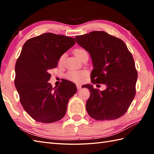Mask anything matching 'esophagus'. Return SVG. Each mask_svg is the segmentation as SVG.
Masks as SVG:
<instances>
[{"label": "esophagus", "mask_w": 154, "mask_h": 154, "mask_svg": "<svg viewBox=\"0 0 154 154\" xmlns=\"http://www.w3.org/2000/svg\"><path fill=\"white\" fill-rule=\"evenodd\" d=\"M76 86H77V88L78 90H79L80 88H81V85H79V84H77Z\"/></svg>", "instance_id": "34e87169"}]
</instances>
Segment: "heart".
Returning <instances> with one entry per match:
<instances>
[{
    "instance_id": "obj_1",
    "label": "heart",
    "mask_w": 154,
    "mask_h": 154,
    "mask_svg": "<svg viewBox=\"0 0 154 154\" xmlns=\"http://www.w3.org/2000/svg\"><path fill=\"white\" fill-rule=\"evenodd\" d=\"M74 54L79 59L82 60L85 56H88V52L87 50L83 48H77L74 50ZM66 54L64 53L63 54L61 55L59 58V62L62 63L64 60L66 58ZM87 72L85 70H81V71H75L72 70L69 71L66 74V77L67 79H69L71 81H73L74 82H81L83 79V78L86 76Z\"/></svg>"
}]
</instances>
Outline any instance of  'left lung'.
Listing matches in <instances>:
<instances>
[{"label": "left lung", "instance_id": "obj_1", "mask_svg": "<svg viewBox=\"0 0 154 154\" xmlns=\"http://www.w3.org/2000/svg\"><path fill=\"white\" fill-rule=\"evenodd\" d=\"M75 38L91 54L94 66L92 83L107 86L103 91L91 85L83 86L91 92L86 103L88 115L98 121L123 116L135 96L138 77L133 55L127 45L105 31H92Z\"/></svg>", "mask_w": 154, "mask_h": 154}]
</instances>
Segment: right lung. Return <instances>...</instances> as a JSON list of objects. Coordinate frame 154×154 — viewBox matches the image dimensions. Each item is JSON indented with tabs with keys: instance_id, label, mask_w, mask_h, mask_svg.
<instances>
[{
	"instance_id": "right-lung-1",
	"label": "right lung",
	"mask_w": 154,
	"mask_h": 154,
	"mask_svg": "<svg viewBox=\"0 0 154 154\" xmlns=\"http://www.w3.org/2000/svg\"><path fill=\"white\" fill-rule=\"evenodd\" d=\"M73 37L46 33L25 42L16 66L14 84L26 112L38 122L58 121L66 115L69 100L77 92L72 82L58 87L48 83L49 71L58 66L60 57L75 44Z\"/></svg>"
}]
</instances>
